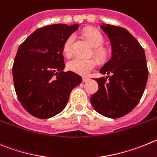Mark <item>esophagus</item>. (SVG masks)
<instances>
[{
    "label": "esophagus",
    "mask_w": 157,
    "mask_h": 157,
    "mask_svg": "<svg viewBox=\"0 0 157 157\" xmlns=\"http://www.w3.org/2000/svg\"><path fill=\"white\" fill-rule=\"evenodd\" d=\"M89 80H90V78H88V77H83V82H84V83L89 81Z\"/></svg>",
    "instance_id": "1"
}]
</instances>
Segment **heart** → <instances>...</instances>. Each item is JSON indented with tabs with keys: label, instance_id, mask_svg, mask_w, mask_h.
Listing matches in <instances>:
<instances>
[{
	"label": "heart",
	"instance_id": "heart-1",
	"mask_svg": "<svg viewBox=\"0 0 157 157\" xmlns=\"http://www.w3.org/2000/svg\"><path fill=\"white\" fill-rule=\"evenodd\" d=\"M84 34L86 37L91 42L93 47L98 48L96 49V54L98 56H102L104 54V51L99 48L103 44L104 39L99 31L93 28H87L84 30ZM75 40V36L73 34L68 36L63 45V52L67 56H71L73 52V43ZM97 66V62L93 59H84V58L74 57L70 60L68 63V68L71 71L80 74L82 76L88 75L91 70L95 68Z\"/></svg>",
	"mask_w": 157,
	"mask_h": 157
}]
</instances>
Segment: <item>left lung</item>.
<instances>
[{"instance_id":"1","label":"left lung","mask_w":157,"mask_h":157,"mask_svg":"<svg viewBox=\"0 0 157 157\" xmlns=\"http://www.w3.org/2000/svg\"><path fill=\"white\" fill-rule=\"evenodd\" d=\"M100 27L109 39L112 56L99 72L111 76L95 79L98 90L90 101L98 113L114 119L126 115L138 105L149 72L145 51L126 29L104 23Z\"/></svg>"}]
</instances>
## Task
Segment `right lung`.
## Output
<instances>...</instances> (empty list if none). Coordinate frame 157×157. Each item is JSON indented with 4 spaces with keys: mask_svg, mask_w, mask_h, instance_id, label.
<instances>
[{
    "mask_svg": "<svg viewBox=\"0 0 157 157\" xmlns=\"http://www.w3.org/2000/svg\"><path fill=\"white\" fill-rule=\"evenodd\" d=\"M78 24H53L37 29L19 46L12 75L18 99L33 117L48 119L61 113L82 78L64 72L65 41Z\"/></svg>",
    "mask_w": 157,
    "mask_h": 157,
    "instance_id": "right-lung-1",
    "label": "right lung"
}]
</instances>
